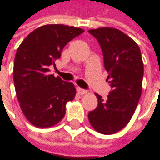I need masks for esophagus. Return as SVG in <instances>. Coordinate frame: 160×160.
I'll return each instance as SVG.
<instances>
[{"label": "esophagus", "instance_id": "obj_1", "mask_svg": "<svg viewBox=\"0 0 160 160\" xmlns=\"http://www.w3.org/2000/svg\"><path fill=\"white\" fill-rule=\"evenodd\" d=\"M77 91H78V93L79 95H85V94H87V90H84V89L79 88V87L77 88Z\"/></svg>", "mask_w": 160, "mask_h": 160}]
</instances>
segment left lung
Wrapping results in <instances>:
<instances>
[{"mask_svg": "<svg viewBox=\"0 0 160 160\" xmlns=\"http://www.w3.org/2000/svg\"><path fill=\"white\" fill-rule=\"evenodd\" d=\"M88 32L101 47L112 87L107 100L96 94L98 105L88 119L98 132L110 135L124 128L135 112L142 95L143 62L137 43L120 30L104 27Z\"/></svg>", "mask_w": 160, "mask_h": 160, "instance_id": "1", "label": "left lung"}]
</instances>
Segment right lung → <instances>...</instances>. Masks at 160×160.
Masks as SVG:
<instances>
[{
    "label": "right lung",
    "mask_w": 160,
    "mask_h": 160,
    "mask_svg": "<svg viewBox=\"0 0 160 160\" xmlns=\"http://www.w3.org/2000/svg\"><path fill=\"white\" fill-rule=\"evenodd\" d=\"M84 30L62 24H48L32 31L18 47L14 62V83L21 111L36 128L58 124L65 105L76 96L72 82L49 74L64 46Z\"/></svg>",
    "instance_id": "obj_1"
}]
</instances>
